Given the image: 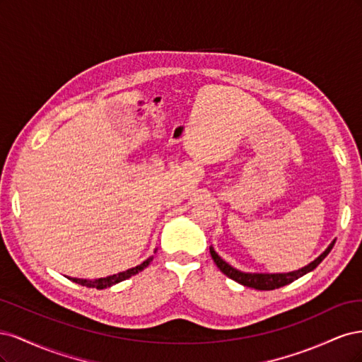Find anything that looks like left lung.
<instances>
[{
  "label": "left lung",
  "instance_id": "1",
  "mask_svg": "<svg viewBox=\"0 0 362 362\" xmlns=\"http://www.w3.org/2000/svg\"><path fill=\"white\" fill-rule=\"evenodd\" d=\"M334 242L326 247V250L323 252L322 255L317 257L314 261H311L308 266H305L299 270H294V272H288V273H246V272H240L237 269H234L233 266H229L226 261H223L221 257L217 255V252L213 249V246H210V254L216 262V266L221 269V272L223 275H226L228 278L234 279L235 282L242 284L245 287H250V288H255V290H275L284 286H288L293 281L299 279L300 276L306 275V273L313 272L317 266L320 264V262L327 257L329 254L331 249L334 247Z\"/></svg>",
  "mask_w": 362,
  "mask_h": 362
}]
</instances>
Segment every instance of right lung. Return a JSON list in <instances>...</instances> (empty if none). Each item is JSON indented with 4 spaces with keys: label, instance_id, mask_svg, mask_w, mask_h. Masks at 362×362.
<instances>
[{
    "label": "right lung",
    "instance_id": "1",
    "mask_svg": "<svg viewBox=\"0 0 362 362\" xmlns=\"http://www.w3.org/2000/svg\"><path fill=\"white\" fill-rule=\"evenodd\" d=\"M152 258L154 257H149L148 259H145L141 264L133 267V269H128L125 272H120V273H116V275H112V276H107V278H100V279H80V278H69L71 281H74L75 284H80V286L83 287H89V288H96V290H103V288H108L115 286V284L117 282H122L131 276L137 275L139 272L144 270L145 267L149 266V262L152 261Z\"/></svg>",
    "mask_w": 362,
    "mask_h": 362
}]
</instances>
